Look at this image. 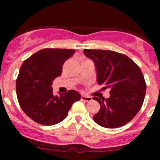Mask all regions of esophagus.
I'll return each instance as SVG.
<instances>
[{"mask_svg": "<svg viewBox=\"0 0 160 160\" xmlns=\"http://www.w3.org/2000/svg\"><path fill=\"white\" fill-rule=\"evenodd\" d=\"M81 100H83V101H92V98L91 97H88V96H82L81 97Z\"/></svg>", "mask_w": 160, "mask_h": 160, "instance_id": "obj_1", "label": "esophagus"}]
</instances>
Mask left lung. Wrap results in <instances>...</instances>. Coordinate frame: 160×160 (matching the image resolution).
<instances>
[{
  "label": "left lung",
  "mask_w": 160,
  "mask_h": 160,
  "mask_svg": "<svg viewBox=\"0 0 160 160\" xmlns=\"http://www.w3.org/2000/svg\"><path fill=\"white\" fill-rule=\"evenodd\" d=\"M83 53L94 62L98 83L104 89H111L108 98H93L101 105L93 120L108 128L126 125L140 111L146 95V81L139 67L114 51L84 49Z\"/></svg>",
  "instance_id": "8db88e82"
}]
</instances>
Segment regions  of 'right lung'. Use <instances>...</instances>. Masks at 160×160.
Returning a JSON list of instances; mask_svg holds the SVG:
<instances>
[{
	"instance_id": "1",
	"label": "right lung",
	"mask_w": 160,
	"mask_h": 160,
	"mask_svg": "<svg viewBox=\"0 0 160 160\" xmlns=\"http://www.w3.org/2000/svg\"><path fill=\"white\" fill-rule=\"evenodd\" d=\"M73 49H44L24 61L16 80V93L24 112L43 125L59 123L67 118L72 104L81 97L77 91L53 95L52 84L62 73V65Z\"/></svg>"
}]
</instances>
